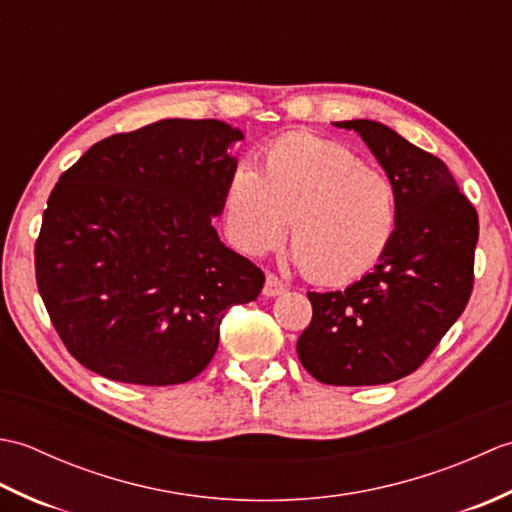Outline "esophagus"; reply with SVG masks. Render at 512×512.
Segmentation results:
<instances>
[{
	"label": "esophagus",
	"mask_w": 512,
	"mask_h": 512,
	"mask_svg": "<svg viewBox=\"0 0 512 512\" xmlns=\"http://www.w3.org/2000/svg\"><path fill=\"white\" fill-rule=\"evenodd\" d=\"M284 290H286V284L277 275H273V273L266 275V284H264L266 297H279V295H284Z\"/></svg>",
	"instance_id": "esophagus-1"
}]
</instances>
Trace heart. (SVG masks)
I'll return each instance as SVG.
<instances>
[{"label":"heart","mask_w":512,"mask_h":512,"mask_svg":"<svg viewBox=\"0 0 512 512\" xmlns=\"http://www.w3.org/2000/svg\"><path fill=\"white\" fill-rule=\"evenodd\" d=\"M400 198L387 173L334 140L290 134L266 149L262 173L242 165L224 195L226 231L246 255L288 233L292 262L319 284L369 273L394 242Z\"/></svg>","instance_id":"b5f03b06"}]
</instances>
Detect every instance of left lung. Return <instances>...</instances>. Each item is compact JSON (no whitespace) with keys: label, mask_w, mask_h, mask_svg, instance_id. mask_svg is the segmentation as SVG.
<instances>
[{"label":"left lung","mask_w":512,"mask_h":512,"mask_svg":"<svg viewBox=\"0 0 512 512\" xmlns=\"http://www.w3.org/2000/svg\"><path fill=\"white\" fill-rule=\"evenodd\" d=\"M334 125L354 129L394 180L400 217L372 273L345 290L308 292L312 321L297 354L319 383L385 385L416 372L464 312L480 224L440 158L367 118Z\"/></svg>","instance_id":"1"}]
</instances>
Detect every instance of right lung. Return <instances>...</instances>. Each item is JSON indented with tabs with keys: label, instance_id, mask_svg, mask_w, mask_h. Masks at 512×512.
Here are the masks:
<instances>
[{
	"label": "right lung",
	"instance_id": "obj_1",
	"mask_svg": "<svg viewBox=\"0 0 512 512\" xmlns=\"http://www.w3.org/2000/svg\"><path fill=\"white\" fill-rule=\"evenodd\" d=\"M244 134L165 118L92 145L61 173L35 246L37 288L83 367L118 383L178 385L211 363L220 323L264 273L220 242Z\"/></svg>",
	"mask_w": 512,
	"mask_h": 512
}]
</instances>
